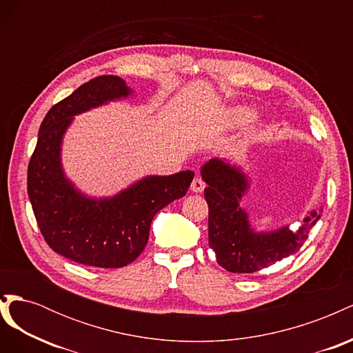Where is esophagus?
Listing matches in <instances>:
<instances>
[{
	"instance_id": "esophagus-1",
	"label": "esophagus",
	"mask_w": 353,
	"mask_h": 353,
	"mask_svg": "<svg viewBox=\"0 0 353 353\" xmlns=\"http://www.w3.org/2000/svg\"><path fill=\"white\" fill-rule=\"evenodd\" d=\"M205 187H206L205 181H203L200 176H196L193 179V183H191V191H194V193H201V191L205 190Z\"/></svg>"
}]
</instances>
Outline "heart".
<instances>
[{"instance_id":"obj_1","label":"heart","mask_w":353,"mask_h":353,"mask_svg":"<svg viewBox=\"0 0 353 353\" xmlns=\"http://www.w3.org/2000/svg\"><path fill=\"white\" fill-rule=\"evenodd\" d=\"M254 113L249 109H244V108H239V109H234L231 112V119L234 123L237 125H243V123H248L253 119Z\"/></svg>"}]
</instances>
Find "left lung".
Listing matches in <instances>:
<instances>
[{
	"instance_id": "8db88e82",
	"label": "left lung",
	"mask_w": 353,
	"mask_h": 353,
	"mask_svg": "<svg viewBox=\"0 0 353 353\" xmlns=\"http://www.w3.org/2000/svg\"><path fill=\"white\" fill-rule=\"evenodd\" d=\"M201 176L208 184L209 248L215 250L216 262L230 272L252 274L297 253L319 219V213L312 212L297 232L288 227L274 232H254L239 206L248 188V179L240 169L212 159L201 168Z\"/></svg>"
}]
</instances>
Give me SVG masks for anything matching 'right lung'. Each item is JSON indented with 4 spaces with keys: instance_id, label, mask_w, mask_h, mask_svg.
<instances>
[{
    "instance_id": "obj_1",
    "label": "right lung",
    "mask_w": 353,
    "mask_h": 353,
    "mask_svg": "<svg viewBox=\"0 0 353 353\" xmlns=\"http://www.w3.org/2000/svg\"><path fill=\"white\" fill-rule=\"evenodd\" d=\"M123 79L103 74L52 105L42 121L28 166V194L42 237L65 258L97 268H122L145 249L156 213L184 197L194 172L147 176L112 199L83 197L65 178L61 138L73 116L126 97Z\"/></svg>"
}]
</instances>
